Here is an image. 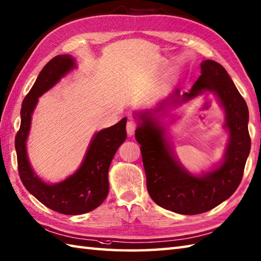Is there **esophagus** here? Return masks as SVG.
<instances>
[{
    "label": "esophagus",
    "instance_id": "34e87169",
    "mask_svg": "<svg viewBox=\"0 0 261 261\" xmlns=\"http://www.w3.org/2000/svg\"><path fill=\"white\" fill-rule=\"evenodd\" d=\"M136 129H137L136 122H134V121L127 122V123H126V134H127V136H129V137L134 136Z\"/></svg>",
    "mask_w": 261,
    "mask_h": 261
}]
</instances>
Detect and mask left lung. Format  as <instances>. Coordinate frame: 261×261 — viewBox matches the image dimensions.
Wrapping results in <instances>:
<instances>
[{
  "instance_id": "left-lung-1",
  "label": "left lung",
  "mask_w": 261,
  "mask_h": 261,
  "mask_svg": "<svg viewBox=\"0 0 261 261\" xmlns=\"http://www.w3.org/2000/svg\"><path fill=\"white\" fill-rule=\"evenodd\" d=\"M204 92H212L225 111L224 127L229 134L225 156L220 164L199 175L192 174L176 160L159 117L166 108L180 106ZM159 113V115L156 113ZM138 120L136 139L140 143L147 188L152 201L175 213L201 214L228 199L239 186L251 148L246 101L222 65L206 59L201 76L191 91L180 95L175 88L154 110L135 112Z\"/></svg>"
}]
</instances>
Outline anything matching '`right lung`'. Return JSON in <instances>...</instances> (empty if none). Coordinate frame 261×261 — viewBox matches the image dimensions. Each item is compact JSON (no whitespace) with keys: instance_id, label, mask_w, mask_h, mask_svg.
Instances as JSON below:
<instances>
[{"instance_id":"add662e5","label":"right lung","mask_w":261,"mask_h":261,"mask_svg":"<svg viewBox=\"0 0 261 261\" xmlns=\"http://www.w3.org/2000/svg\"><path fill=\"white\" fill-rule=\"evenodd\" d=\"M75 68V58L70 55H58L42 68L22 102L21 124L15 136L19 175L27 191L47 207L67 215L91 212L103 203L109 194L108 174L111 162L126 139V118H123L93 136L80 168L66 179L50 184L37 175L27 152L33 111L39 97Z\"/></svg>"}]
</instances>
